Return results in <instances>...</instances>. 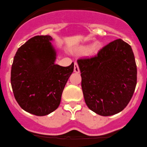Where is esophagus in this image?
Here are the masks:
<instances>
[{
  "label": "esophagus",
  "mask_w": 147,
  "mask_h": 147,
  "mask_svg": "<svg viewBox=\"0 0 147 147\" xmlns=\"http://www.w3.org/2000/svg\"><path fill=\"white\" fill-rule=\"evenodd\" d=\"M74 72H76V73H80L79 67H78V65L76 62L74 63Z\"/></svg>",
  "instance_id": "esophagus-1"
}]
</instances>
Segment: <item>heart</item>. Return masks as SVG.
I'll return each instance as SVG.
<instances>
[{"mask_svg":"<svg viewBox=\"0 0 147 147\" xmlns=\"http://www.w3.org/2000/svg\"><path fill=\"white\" fill-rule=\"evenodd\" d=\"M100 45L99 42H95L94 45L91 46V47H88V46H85V47H81L79 49V52L82 53V54H87L88 53H94L96 52L100 49Z\"/></svg>","mask_w":147,"mask_h":147,"instance_id":"1","label":"heart"}]
</instances>
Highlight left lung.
<instances>
[{"mask_svg": "<svg viewBox=\"0 0 147 147\" xmlns=\"http://www.w3.org/2000/svg\"><path fill=\"white\" fill-rule=\"evenodd\" d=\"M77 61L88 108L102 116L122 111L130 101L137 83L136 64L130 45L117 39L95 56Z\"/></svg>", "mask_w": 147, "mask_h": 147, "instance_id": "8db88e82", "label": "left lung"}]
</instances>
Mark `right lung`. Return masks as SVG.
Wrapping results in <instances>:
<instances>
[{
	"instance_id": "right-lung-1",
	"label": "right lung",
	"mask_w": 147,
	"mask_h": 147,
	"mask_svg": "<svg viewBox=\"0 0 147 147\" xmlns=\"http://www.w3.org/2000/svg\"><path fill=\"white\" fill-rule=\"evenodd\" d=\"M51 36H36L21 46L11 67L13 94L28 113L44 116L58 108L65 86L74 71L55 64L56 52Z\"/></svg>"
}]
</instances>
